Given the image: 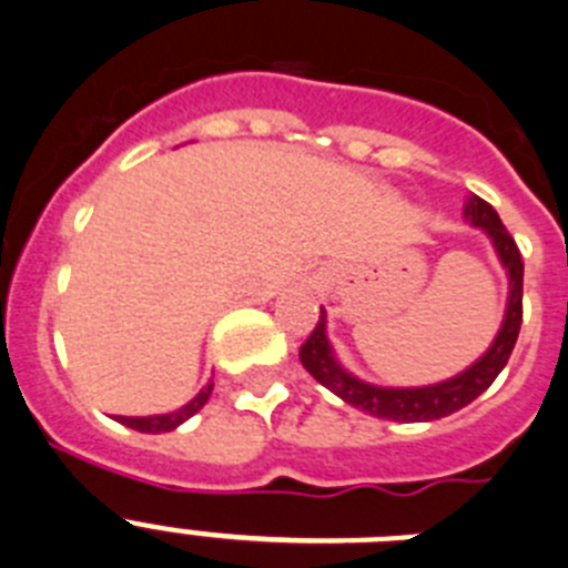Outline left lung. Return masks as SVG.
I'll list each match as a JSON object with an SVG mask.
<instances>
[{
  "instance_id": "obj_1",
  "label": "left lung",
  "mask_w": 568,
  "mask_h": 568,
  "mask_svg": "<svg viewBox=\"0 0 568 568\" xmlns=\"http://www.w3.org/2000/svg\"><path fill=\"white\" fill-rule=\"evenodd\" d=\"M464 219L471 227L484 230L489 235L491 247L498 253L500 267L506 270L509 278V298H506V313L500 321V329L495 341L489 344L484 355L475 364H469L464 373L453 375V378L440 381V384L429 386H378L366 384L358 375L341 366L335 358V349L327 338V313L321 307V318L315 324L313 335L301 344V364L318 381L321 386H327L329 393L338 395L349 406L361 409V413L373 415V418L398 420V424H420V420H438L446 415L458 413L466 404L484 395L491 386V381L498 378L500 369L509 361L515 341L520 333V321H524V261H520V250L509 233H506L500 215L491 210L478 195H469V202L464 207Z\"/></svg>"
}]
</instances>
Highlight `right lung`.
I'll list each match as a JSON object with an SVG mask.
<instances>
[{"mask_svg": "<svg viewBox=\"0 0 568 568\" xmlns=\"http://www.w3.org/2000/svg\"><path fill=\"white\" fill-rule=\"evenodd\" d=\"M210 393H213V384H207L202 389V393L195 395L193 400H187V404L182 406V409H175V413H168V415H144V418H124V415H119V424L130 426V429H135V433H150V435H159V433H173L175 426H182L184 420L193 418L199 409H202L204 404H207Z\"/></svg>", "mask_w": 568, "mask_h": 568, "instance_id": "add662e5", "label": "right lung"}]
</instances>
